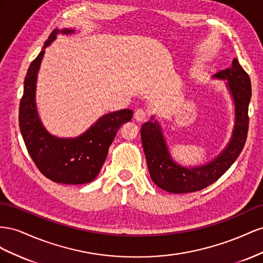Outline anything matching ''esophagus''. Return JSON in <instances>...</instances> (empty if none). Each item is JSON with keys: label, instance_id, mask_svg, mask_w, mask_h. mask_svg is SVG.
Masks as SVG:
<instances>
[{"label": "esophagus", "instance_id": "34e87169", "mask_svg": "<svg viewBox=\"0 0 263 263\" xmlns=\"http://www.w3.org/2000/svg\"><path fill=\"white\" fill-rule=\"evenodd\" d=\"M146 112L143 109H138L136 112H134V118H136L137 121H144L146 119Z\"/></svg>", "mask_w": 263, "mask_h": 263}]
</instances>
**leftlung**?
<instances>
[{
    "label": "left lung",
    "mask_w": 263,
    "mask_h": 263,
    "mask_svg": "<svg viewBox=\"0 0 263 263\" xmlns=\"http://www.w3.org/2000/svg\"><path fill=\"white\" fill-rule=\"evenodd\" d=\"M215 77L228 80L227 87L235 102V126L231 140L216 159L201 166L183 167L172 159L157 121L145 122L141 127L142 145L149 175L160 189L168 193H192L212 185L226 173L246 144L251 98V82L248 73L235 58L230 68L219 71Z\"/></svg>",
    "instance_id": "obj_1"
}]
</instances>
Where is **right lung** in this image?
I'll use <instances>...</instances> for the list:
<instances>
[{
	"instance_id": "1",
	"label": "right lung",
	"mask_w": 263,
	"mask_h": 263,
	"mask_svg": "<svg viewBox=\"0 0 263 263\" xmlns=\"http://www.w3.org/2000/svg\"><path fill=\"white\" fill-rule=\"evenodd\" d=\"M73 29H54L44 47L28 67L24 79V92L20 102V130L27 152L41 173L55 183L78 185L92 182L106 161L109 147L118 130L131 121L133 111L124 109L104 115L84 134L74 139L51 136L43 126L35 103V89L44 48L56 36L71 34Z\"/></svg>"
}]
</instances>
